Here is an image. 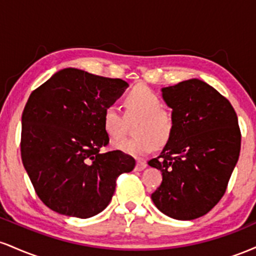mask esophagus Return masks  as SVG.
<instances>
[{"mask_svg":"<svg viewBox=\"0 0 256 256\" xmlns=\"http://www.w3.org/2000/svg\"><path fill=\"white\" fill-rule=\"evenodd\" d=\"M146 167V162H143V161H137L134 170H136V171H142V170H144Z\"/></svg>","mask_w":256,"mask_h":256,"instance_id":"obj_1","label":"esophagus"}]
</instances>
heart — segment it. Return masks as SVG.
Instances as JSON below:
<instances>
[{"instance_id": "heart-1", "label": "heart", "mask_w": 256, "mask_h": 256, "mask_svg": "<svg viewBox=\"0 0 256 256\" xmlns=\"http://www.w3.org/2000/svg\"><path fill=\"white\" fill-rule=\"evenodd\" d=\"M125 107L128 116H140L134 126L136 136L126 137L113 142L116 150L131 156L148 155L158 144L171 140L174 131V118L162 108V101L150 88L138 84L125 95ZM124 116L116 104H108L104 112V128L110 138L122 134Z\"/></svg>"}]
</instances>
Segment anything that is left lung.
Instances as JSON below:
<instances>
[{"label": "left lung", "instance_id": "obj_1", "mask_svg": "<svg viewBox=\"0 0 256 256\" xmlns=\"http://www.w3.org/2000/svg\"><path fill=\"white\" fill-rule=\"evenodd\" d=\"M174 131L149 166L162 182L152 194L158 210L178 220L204 216L224 196L238 161V119L228 98L200 79L162 88Z\"/></svg>", "mask_w": 256, "mask_h": 256}]
</instances>
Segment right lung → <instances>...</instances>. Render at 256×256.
<instances>
[{
    "label": "right lung",
    "mask_w": 256,
    "mask_h": 256,
    "mask_svg": "<svg viewBox=\"0 0 256 256\" xmlns=\"http://www.w3.org/2000/svg\"><path fill=\"white\" fill-rule=\"evenodd\" d=\"M122 79L64 68L32 91L22 116V160L34 192L58 214L86 219L110 204L116 178L136 161L110 143L104 112L122 95Z\"/></svg>",
    "instance_id": "obj_1"
}]
</instances>
